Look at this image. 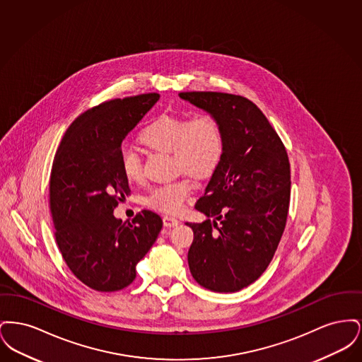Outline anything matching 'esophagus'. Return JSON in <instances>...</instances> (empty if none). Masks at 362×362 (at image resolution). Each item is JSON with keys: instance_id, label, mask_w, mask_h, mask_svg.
Listing matches in <instances>:
<instances>
[{"instance_id": "obj_1", "label": "esophagus", "mask_w": 362, "mask_h": 362, "mask_svg": "<svg viewBox=\"0 0 362 362\" xmlns=\"http://www.w3.org/2000/svg\"><path fill=\"white\" fill-rule=\"evenodd\" d=\"M163 224H164L165 228H173V226H177V225L180 224V221L177 218L170 217V216H164L163 217Z\"/></svg>"}]
</instances>
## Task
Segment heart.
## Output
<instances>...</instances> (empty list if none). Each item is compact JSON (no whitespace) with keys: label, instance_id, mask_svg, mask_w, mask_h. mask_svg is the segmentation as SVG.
<instances>
[{"label":"heart","instance_id":"b5f03b06","mask_svg":"<svg viewBox=\"0 0 362 362\" xmlns=\"http://www.w3.org/2000/svg\"><path fill=\"white\" fill-rule=\"evenodd\" d=\"M139 141L156 152L173 153L176 168L195 177H206L214 173L224 155L223 129L210 115H197L189 121L177 115H158L144 127ZM119 164L129 182L139 183L144 179L142 161L134 149L123 148ZM191 191L192 183L182 177L152 189L146 205L164 214H179L186 206Z\"/></svg>","mask_w":362,"mask_h":362}]
</instances>
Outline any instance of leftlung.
<instances>
[{
  "label": "left lung",
  "instance_id": "8db88e82",
  "mask_svg": "<svg viewBox=\"0 0 362 362\" xmlns=\"http://www.w3.org/2000/svg\"><path fill=\"white\" fill-rule=\"evenodd\" d=\"M179 98L217 119L225 144L223 160L195 204L207 220L187 223L194 232L189 272L209 291L238 292L263 274L284 233L291 199L288 153L251 100L221 92H180Z\"/></svg>",
  "mask_w": 362,
  "mask_h": 362
}]
</instances>
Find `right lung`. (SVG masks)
<instances>
[{
    "instance_id": "1",
    "label": "right lung",
    "mask_w": 362,
    "mask_h": 362,
    "mask_svg": "<svg viewBox=\"0 0 362 362\" xmlns=\"http://www.w3.org/2000/svg\"><path fill=\"white\" fill-rule=\"evenodd\" d=\"M158 99V93H146L88 110L70 124L52 161L55 240L71 273L98 292L129 286L163 228L160 216L149 210L132 223L114 216L130 195L119 164L122 141Z\"/></svg>"
}]
</instances>
